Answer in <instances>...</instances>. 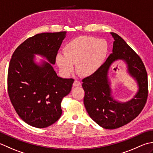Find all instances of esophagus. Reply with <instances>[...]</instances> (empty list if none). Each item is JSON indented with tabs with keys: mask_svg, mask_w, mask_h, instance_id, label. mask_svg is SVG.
I'll return each mask as SVG.
<instances>
[{
	"mask_svg": "<svg viewBox=\"0 0 153 153\" xmlns=\"http://www.w3.org/2000/svg\"><path fill=\"white\" fill-rule=\"evenodd\" d=\"M73 85L74 87H77V86H81L82 84H81V82L78 80H75L74 82V84Z\"/></svg>",
	"mask_w": 153,
	"mask_h": 153,
	"instance_id": "esophagus-1",
	"label": "esophagus"
}]
</instances>
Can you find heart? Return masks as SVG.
<instances>
[{
    "label": "heart",
    "mask_w": 153,
    "mask_h": 153,
    "mask_svg": "<svg viewBox=\"0 0 153 153\" xmlns=\"http://www.w3.org/2000/svg\"><path fill=\"white\" fill-rule=\"evenodd\" d=\"M64 52L56 57V64L65 76L76 71L83 77L91 76L103 64L108 53V45L103 39L91 36H80L68 42Z\"/></svg>",
    "instance_id": "heart-1"
}]
</instances>
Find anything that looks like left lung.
Masks as SVG:
<instances>
[{"instance_id": "left-lung-1", "label": "left lung", "mask_w": 153, "mask_h": 153, "mask_svg": "<svg viewBox=\"0 0 153 153\" xmlns=\"http://www.w3.org/2000/svg\"><path fill=\"white\" fill-rule=\"evenodd\" d=\"M111 34L114 39L113 53L96 73L82 80L87 112L97 124L107 129L121 127L136 118L148 96L147 74L141 59L121 36L114 32ZM118 60L126 62L129 74L138 85L137 94L127 102L116 101L111 95L108 73L112 63Z\"/></svg>"}]
</instances>
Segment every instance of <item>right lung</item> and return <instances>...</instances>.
I'll use <instances>...</instances> for the list:
<instances>
[{
    "label": "right lung",
    "mask_w": 153,
    "mask_h": 153,
    "mask_svg": "<svg viewBox=\"0 0 153 153\" xmlns=\"http://www.w3.org/2000/svg\"><path fill=\"white\" fill-rule=\"evenodd\" d=\"M66 32L38 34L15 50L8 71V92L18 115L27 124L45 128L62 115V99L70 94L74 79L57 76L52 64ZM41 55L48 62H35Z\"/></svg>",
    "instance_id": "add662e5"
}]
</instances>
